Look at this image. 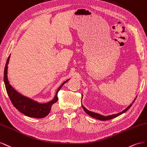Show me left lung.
<instances>
[{"instance_id":"1","label":"left lung","mask_w":147,"mask_h":147,"mask_svg":"<svg viewBox=\"0 0 147 147\" xmlns=\"http://www.w3.org/2000/svg\"><path fill=\"white\" fill-rule=\"evenodd\" d=\"M131 106H132V104L130 105L126 109H125V110L124 111H123L122 112L118 113V114L110 115V116H102V115H100L98 114V113H94V112L90 111L89 110H87V109L83 106H82V108H83L85 112L87 113V114H88L89 116L92 117V118H94L95 119H97L100 120V121H107V120H109V119H111L113 118H116V117L121 115V114H123V113H125V111H127Z\"/></svg>"}]
</instances>
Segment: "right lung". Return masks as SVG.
I'll use <instances>...</instances> for the list:
<instances>
[{
  "label": "right lung",
  "instance_id": "1",
  "mask_svg": "<svg viewBox=\"0 0 147 147\" xmlns=\"http://www.w3.org/2000/svg\"><path fill=\"white\" fill-rule=\"evenodd\" d=\"M10 55L7 58L5 69H4L3 78L6 90L12 104L13 105V106L20 112L28 116L32 117V118H44V117L49 115V113H50V110H51L52 105L58 101L57 94L58 91L60 90L63 84H65L66 82L69 81V79L63 83L61 86L58 88L55 96V98L52 101L43 104L38 103L34 101V100L26 97H24L23 95H21L10 86L7 79V66L8 61H9Z\"/></svg>",
  "mask_w": 147,
  "mask_h": 147
}]
</instances>
